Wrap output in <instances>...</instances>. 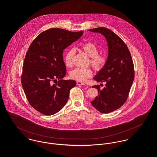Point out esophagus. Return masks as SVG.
<instances>
[{
  "instance_id": "obj_1",
  "label": "esophagus",
  "mask_w": 157,
  "mask_h": 157,
  "mask_svg": "<svg viewBox=\"0 0 157 157\" xmlns=\"http://www.w3.org/2000/svg\"><path fill=\"white\" fill-rule=\"evenodd\" d=\"M77 84L78 85H85V83H84L83 82H80V81H77Z\"/></svg>"
}]
</instances>
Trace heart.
I'll use <instances>...</instances> for the list:
<instances>
[{"label": "heart", "mask_w": 157, "mask_h": 157, "mask_svg": "<svg viewBox=\"0 0 157 157\" xmlns=\"http://www.w3.org/2000/svg\"><path fill=\"white\" fill-rule=\"evenodd\" d=\"M81 50L90 57V63L96 71H101L105 67L107 57L106 55L99 53V47L92 42H86L80 46ZM75 49L73 48L67 50L64 56V62L67 67L72 66V60L75 55ZM92 75V70L90 67L75 68L69 73L71 78L77 81H85Z\"/></svg>", "instance_id": "1"}]
</instances>
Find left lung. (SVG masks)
<instances>
[{
	"label": "left lung",
	"instance_id": "obj_1",
	"mask_svg": "<svg viewBox=\"0 0 157 157\" xmlns=\"http://www.w3.org/2000/svg\"><path fill=\"white\" fill-rule=\"evenodd\" d=\"M90 31L103 35L108 45L106 63L94 78L106 83L102 90L100 85L92 86L98 94L91 101L97 111L107 113L120 108L127 100L134 79V63L127 45L111 30L99 27Z\"/></svg>",
	"mask_w": 157,
	"mask_h": 157
}]
</instances>
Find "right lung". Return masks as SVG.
<instances>
[{"label":"right lung","mask_w":157,"mask_h":157,"mask_svg":"<svg viewBox=\"0 0 157 157\" xmlns=\"http://www.w3.org/2000/svg\"><path fill=\"white\" fill-rule=\"evenodd\" d=\"M83 33L51 28L41 33L29 46L23 64L21 82L28 102L37 111L51 115L66 105L70 90L76 83L62 80L67 73L63 52ZM57 79L58 83L52 84Z\"/></svg>","instance_id":"obj_1"}]
</instances>
